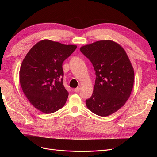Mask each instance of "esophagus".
Returning <instances> with one entry per match:
<instances>
[{
  "instance_id": "34e87169",
  "label": "esophagus",
  "mask_w": 157,
  "mask_h": 157,
  "mask_svg": "<svg viewBox=\"0 0 157 157\" xmlns=\"http://www.w3.org/2000/svg\"><path fill=\"white\" fill-rule=\"evenodd\" d=\"M74 92H78L79 90H80V87H77V88H75L74 90Z\"/></svg>"
}]
</instances>
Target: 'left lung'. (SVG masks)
Returning a JSON list of instances; mask_svg holds the SVG:
<instances>
[{"instance_id":"obj_1","label":"left lung","mask_w":157,"mask_h":157,"mask_svg":"<svg viewBox=\"0 0 157 157\" xmlns=\"http://www.w3.org/2000/svg\"><path fill=\"white\" fill-rule=\"evenodd\" d=\"M91 61L96 78L92 96L86 100L89 110L101 117L124 106L134 82V71L124 49L117 42L103 40L80 47Z\"/></svg>"}]
</instances>
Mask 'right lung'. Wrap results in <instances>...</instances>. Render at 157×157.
Here are the masks:
<instances>
[{"mask_svg": "<svg viewBox=\"0 0 157 157\" xmlns=\"http://www.w3.org/2000/svg\"><path fill=\"white\" fill-rule=\"evenodd\" d=\"M77 47L44 39L33 46L23 59L20 85L38 110L50 114L64 106L69 93L63 86L62 64Z\"/></svg>", "mask_w": 157, "mask_h": 157, "instance_id": "obj_1", "label": "right lung"}]
</instances>
